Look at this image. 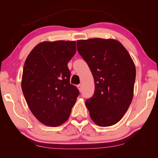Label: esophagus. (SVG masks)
<instances>
[{
  "label": "esophagus",
  "mask_w": 158,
  "mask_h": 158,
  "mask_svg": "<svg viewBox=\"0 0 158 158\" xmlns=\"http://www.w3.org/2000/svg\"><path fill=\"white\" fill-rule=\"evenodd\" d=\"M77 88H78V90H80V91L81 92V90H82V85H81V84H80V85H77Z\"/></svg>",
  "instance_id": "1"
}]
</instances>
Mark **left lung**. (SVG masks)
Returning <instances> with one entry per match:
<instances>
[{
  "instance_id": "8db88e82",
  "label": "left lung",
  "mask_w": 158,
  "mask_h": 158,
  "mask_svg": "<svg viewBox=\"0 0 158 158\" xmlns=\"http://www.w3.org/2000/svg\"><path fill=\"white\" fill-rule=\"evenodd\" d=\"M77 49L87 62L95 91L85 101L93 122L109 127L122 119L133 98L136 69L122 43L113 39L78 40Z\"/></svg>"
}]
</instances>
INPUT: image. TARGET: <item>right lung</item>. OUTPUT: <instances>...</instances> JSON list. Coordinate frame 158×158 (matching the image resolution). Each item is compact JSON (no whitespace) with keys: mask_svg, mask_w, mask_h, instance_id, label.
<instances>
[{"mask_svg":"<svg viewBox=\"0 0 158 158\" xmlns=\"http://www.w3.org/2000/svg\"><path fill=\"white\" fill-rule=\"evenodd\" d=\"M75 52V41L43 42L26 60L21 88L31 113L43 124H62L76 102L79 90L70 83L68 67Z\"/></svg>","mask_w":158,"mask_h":158,"instance_id":"1","label":"right lung"}]
</instances>
